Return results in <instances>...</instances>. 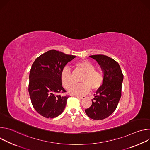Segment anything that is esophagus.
I'll use <instances>...</instances> for the list:
<instances>
[{
    "mask_svg": "<svg viewBox=\"0 0 150 150\" xmlns=\"http://www.w3.org/2000/svg\"><path fill=\"white\" fill-rule=\"evenodd\" d=\"M76 97L79 99H85V96H76Z\"/></svg>",
    "mask_w": 150,
    "mask_h": 150,
    "instance_id": "1",
    "label": "esophagus"
}]
</instances>
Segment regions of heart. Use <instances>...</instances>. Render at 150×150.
I'll return each instance as SVG.
<instances>
[{
  "instance_id": "1",
  "label": "heart",
  "mask_w": 150,
  "mask_h": 150,
  "mask_svg": "<svg viewBox=\"0 0 150 150\" xmlns=\"http://www.w3.org/2000/svg\"><path fill=\"white\" fill-rule=\"evenodd\" d=\"M76 69L83 73L80 84L74 83V78L71 71L68 68H64L61 72L60 79L64 87L68 89L72 95L82 96L88 93L90 88L93 91H97L101 88L104 82V75L101 71L96 69V66L93 63L87 60H82L75 64Z\"/></svg>"
}]
</instances>
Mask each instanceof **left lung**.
I'll return each instance as SVG.
<instances>
[{
  "mask_svg": "<svg viewBox=\"0 0 150 150\" xmlns=\"http://www.w3.org/2000/svg\"><path fill=\"white\" fill-rule=\"evenodd\" d=\"M100 65L104 72V82L92 100V105L85 109L87 115L94 120H103L108 117L116 110L121 97L122 83L123 79L119 63L103 54L92 55Z\"/></svg>",
  "mask_w": 150,
  "mask_h": 150,
  "instance_id": "8db88e82",
  "label": "left lung"
}]
</instances>
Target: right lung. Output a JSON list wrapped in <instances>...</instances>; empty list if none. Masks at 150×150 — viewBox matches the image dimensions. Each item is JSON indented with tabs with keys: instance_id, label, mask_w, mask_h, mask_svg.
<instances>
[{
	"instance_id": "right-lung-1",
	"label": "right lung",
	"mask_w": 150,
	"mask_h": 150,
	"mask_svg": "<svg viewBox=\"0 0 150 150\" xmlns=\"http://www.w3.org/2000/svg\"><path fill=\"white\" fill-rule=\"evenodd\" d=\"M75 57L51 50L33 63L28 92L33 108L42 116L54 118L63 112L69 96L59 94L67 91L62 87L60 75L68 62Z\"/></svg>"
}]
</instances>
